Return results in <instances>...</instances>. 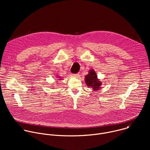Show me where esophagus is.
<instances>
[{
	"label": "esophagus",
	"instance_id": "obj_1",
	"mask_svg": "<svg viewBox=\"0 0 150 150\" xmlns=\"http://www.w3.org/2000/svg\"><path fill=\"white\" fill-rule=\"evenodd\" d=\"M72 77H74V78H78L79 75V74H72L71 75Z\"/></svg>",
	"mask_w": 150,
	"mask_h": 150
}]
</instances>
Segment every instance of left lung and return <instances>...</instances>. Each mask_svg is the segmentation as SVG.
<instances>
[{
    "label": "left lung",
    "mask_w": 150,
    "mask_h": 150,
    "mask_svg": "<svg viewBox=\"0 0 150 150\" xmlns=\"http://www.w3.org/2000/svg\"><path fill=\"white\" fill-rule=\"evenodd\" d=\"M85 82L88 87H90L94 91L100 89L102 85L101 81L98 79L97 74L94 69H90L88 74L85 76Z\"/></svg>",
    "instance_id": "left-lung-1"
}]
</instances>
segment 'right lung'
<instances>
[{
  "label": "right lung",
  "instance_id": "add662e5",
  "mask_svg": "<svg viewBox=\"0 0 150 150\" xmlns=\"http://www.w3.org/2000/svg\"><path fill=\"white\" fill-rule=\"evenodd\" d=\"M62 78H63V77H60V76H56V78H57L58 79H56V80H57H57H58V81H61V80L62 79Z\"/></svg>",
  "mask_w": 150,
  "mask_h": 150
}]
</instances>
